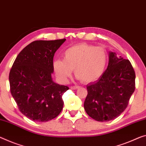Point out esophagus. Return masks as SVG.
I'll return each instance as SVG.
<instances>
[{
	"label": "esophagus",
	"instance_id": "1",
	"mask_svg": "<svg viewBox=\"0 0 146 146\" xmlns=\"http://www.w3.org/2000/svg\"><path fill=\"white\" fill-rule=\"evenodd\" d=\"M80 86H71L70 87V89H72V90H75V89H77L78 88H80Z\"/></svg>",
	"mask_w": 146,
	"mask_h": 146
}]
</instances>
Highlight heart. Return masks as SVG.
<instances>
[{
	"mask_svg": "<svg viewBox=\"0 0 146 146\" xmlns=\"http://www.w3.org/2000/svg\"><path fill=\"white\" fill-rule=\"evenodd\" d=\"M63 59H55L53 68L57 79L66 83L74 70L76 77L85 84L99 80L106 70L108 55L105 49L87 43L76 44L64 51Z\"/></svg>",
	"mask_w": 146,
	"mask_h": 146,
	"instance_id": "1",
	"label": "heart"
}]
</instances>
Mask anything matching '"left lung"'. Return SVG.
I'll return each mask as SVG.
<instances>
[{"instance_id": "obj_1", "label": "left lung", "mask_w": 146, "mask_h": 146, "mask_svg": "<svg viewBox=\"0 0 146 146\" xmlns=\"http://www.w3.org/2000/svg\"><path fill=\"white\" fill-rule=\"evenodd\" d=\"M135 72L128 59L109 53L107 69L99 80L87 86L86 113L98 121L117 118L129 104L135 90Z\"/></svg>"}]
</instances>
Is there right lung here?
<instances>
[{"mask_svg":"<svg viewBox=\"0 0 146 146\" xmlns=\"http://www.w3.org/2000/svg\"><path fill=\"white\" fill-rule=\"evenodd\" d=\"M66 39L36 40L17 56L9 74L10 92L19 111L30 119L46 122L62 111V96L69 89L53 82L55 51Z\"/></svg>","mask_w":146,"mask_h":146,"instance_id":"right-lung-1","label":"right lung"}]
</instances>
